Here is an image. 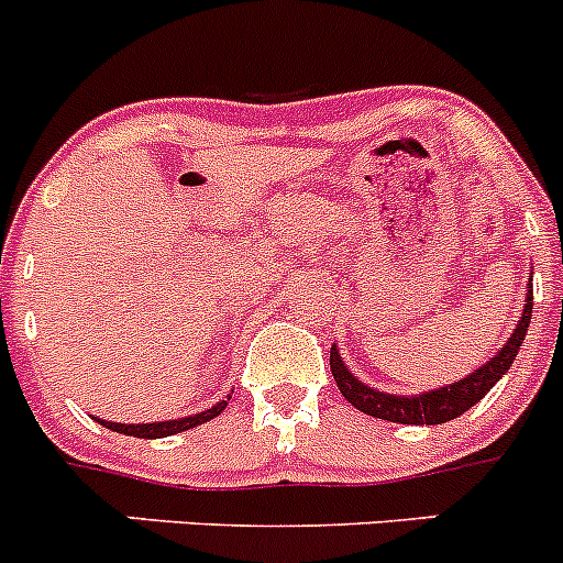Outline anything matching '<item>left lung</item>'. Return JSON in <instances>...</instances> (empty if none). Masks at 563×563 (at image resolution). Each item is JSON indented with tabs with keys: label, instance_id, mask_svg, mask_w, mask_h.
Here are the masks:
<instances>
[{
	"label": "left lung",
	"instance_id": "1",
	"mask_svg": "<svg viewBox=\"0 0 563 563\" xmlns=\"http://www.w3.org/2000/svg\"><path fill=\"white\" fill-rule=\"evenodd\" d=\"M533 282V278H531ZM531 312H533V285H528L526 290V307L517 320V329L511 331V336L506 340V345L495 353V356L486 362V365L475 367L470 376L459 378V382L445 384V387L426 389L420 395H395L384 393V389L371 387V384L358 382L356 373H351V367L342 362V353L336 347V342L331 345V376H334L336 387H340L342 398L351 406H356L358 411L365 415L378 417V420L387 422H404V426H442L448 420H456L459 415H464L467 409H473L508 371H511L514 358H517L522 340L528 334V325H531Z\"/></svg>",
	"mask_w": 563,
	"mask_h": 563
}]
</instances>
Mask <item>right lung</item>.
<instances>
[{
    "label": "right lung",
    "mask_w": 563,
    "mask_h": 563,
    "mask_svg": "<svg viewBox=\"0 0 563 563\" xmlns=\"http://www.w3.org/2000/svg\"><path fill=\"white\" fill-rule=\"evenodd\" d=\"M229 398H232V395H227V400H218V404L210 406V409L198 411V415L176 417V420H157V422H110V420H99V417H93V420L101 422V426H104V428H110V431L126 433V437H137V439H163V437H174V433L187 431V428L201 426V422H210L212 417H218L223 409H227Z\"/></svg>",
    "instance_id": "add662e5"
}]
</instances>
